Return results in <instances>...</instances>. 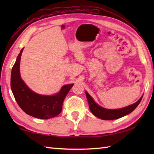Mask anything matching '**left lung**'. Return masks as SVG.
<instances>
[{
  "mask_svg": "<svg viewBox=\"0 0 154 154\" xmlns=\"http://www.w3.org/2000/svg\"><path fill=\"white\" fill-rule=\"evenodd\" d=\"M85 94L87 96V99L89 103V109L91 112H92L94 116L99 118L102 120H115L120 119L121 117L127 115L130 113H131L132 111L134 110L138 106L140 103L141 102L143 96L137 101L134 104H131V105L126 106L122 109H115V110H110L106 109L100 106L99 105L94 102V100L93 99L89 93L85 91Z\"/></svg>",
  "mask_w": 154,
  "mask_h": 154,
  "instance_id": "1",
  "label": "left lung"
}]
</instances>
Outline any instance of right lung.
Listing matches in <instances>:
<instances>
[{
    "mask_svg": "<svg viewBox=\"0 0 154 154\" xmlns=\"http://www.w3.org/2000/svg\"><path fill=\"white\" fill-rule=\"evenodd\" d=\"M24 48L22 49L13 65L11 72V86L14 99L24 112L37 119H48L57 116L62 110L65 97L73 84L61 87L55 95H41L33 92L21 79L20 74V62Z\"/></svg>",
    "mask_w": 154,
    "mask_h": 154,
    "instance_id": "1",
    "label": "right lung"
}]
</instances>
